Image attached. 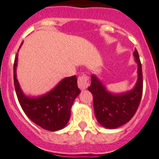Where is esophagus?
Returning <instances> with one entry per match:
<instances>
[{
	"mask_svg": "<svg viewBox=\"0 0 159 159\" xmlns=\"http://www.w3.org/2000/svg\"><path fill=\"white\" fill-rule=\"evenodd\" d=\"M89 85V79L85 74H83L82 75L78 78V86L81 90L86 89Z\"/></svg>",
	"mask_w": 159,
	"mask_h": 159,
	"instance_id": "obj_1",
	"label": "esophagus"
}]
</instances>
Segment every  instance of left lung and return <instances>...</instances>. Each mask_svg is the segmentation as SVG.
Returning a JSON list of instances; mask_svg holds the SVG:
<instances>
[{"mask_svg":"<svg viewBox=\"0 0 159 159\" xmlns=\"http://www.w3.org/2000/svg\"><path fill=\"white\" fill-rule=\"evenodd\" d=\"M135 60L138 65V79L136 86L130 92L119 95L108 93L94 75L91 76L89 92L93 96L96 117L101 125L108 129H116L132 119L141 102L143 89L142 63L138 52L134 51Z\"/></svg>","mask_w":159,"mask_h":159,"instance_id":"8db88e82","label":"left lung"}]
</instances>
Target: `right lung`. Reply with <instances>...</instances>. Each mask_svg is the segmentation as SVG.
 I'll list each match as a JSON object with an SVG mask.
<instances>
[{
	"label": "right lung",
	"instance_id": "add662e5",
	"mask_svg": "<svg viewBox=\"0 0 159 159\" xmlns=\"http://www.w3.org/2000/svg\"><path fill=\"white\" fill-rule=\"evenodd\" d=\"M17 64V54L13 63V81L17 99L26 116L41 128L49 131L64 128L70 119V108L75 99L80 93L77 86L76 76L63 79L55 89L44 96L30 98L23 94L20 89L16 75Z\"/></svg>",
	"mask_w": 159,
	"mask_h": 159
}]
</instances>
